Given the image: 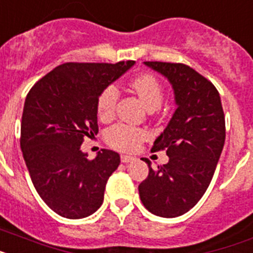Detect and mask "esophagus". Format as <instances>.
Wrapping results in <instances>:
<instances>
[{"mask_svg":"<svg viewBox=\"0 0 253 253\" xmlns=\"http://www.w3.org/2000/svg\"><path fill=\"white\" fill-rule=\"evenodd\" d=\"M135 157H131V156H121V161H122L123 163H128V162H132V161H135Z\"/></svg>","mask_w":253,"mask_h":253,"instance_id":"esophagus-1","label":"esophagus"}]
</instances>
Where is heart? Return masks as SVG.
<instances>
[{
  "instance_id": "b5f03b06",
  "label": "heart",
  "mask_w": 253,
  "mask_h": 253,
  "mask_svg": "<svg viewBox=\"0 0 253 253\" xmlns=\"http://www.w3.org/2000/svg\"><path fill=\"white\" fill-rule=\"evenodd\" d=\"M131 87L146 109L156 110L161 107L163 100V88L154 76L143 74L131 82ZM118 94V88L114 84H109L104 88L97 99V114L100 118L105 120L113 116ZM144 139L145 131L126 125H114L107 132L108 143L120 150H133Z\"/></svg>"
}]
</instances>
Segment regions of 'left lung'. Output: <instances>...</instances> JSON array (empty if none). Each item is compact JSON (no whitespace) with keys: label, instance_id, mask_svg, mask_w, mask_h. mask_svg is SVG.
<instances>
[{"label":"left lung","instance_id":"8db88e82","mask_svg":"<svg viewBox=\"0 0 253 253\" xmlns=\"http://www.w3.org/2000/svg\"><path fill=\"white\" fill-rule=\"evenodd\" d=\"M172 86L176 110L152 152L166 149L169 162L139 185L145 209L161 217H177L203 197L225 143V118L216 87L185 64L144 61Z\"/></svg>","mask_w":253,"mask_h":253}]
</instances>
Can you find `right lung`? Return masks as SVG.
<instances>
[{"label":"right lung","mask_w":253,"mask_h":253,"mask_svg":"<svg viewBox=\"0 0 253 253\" xmlns=\"http://www.w3.org/2000/svg\"><path fill=\"white\" fill-rule=\"evenodd\" d=\"M135 61L65 63L38 81L25 97L20 148L36 190L58 215L82 218L103 205L109 176L120 166L114 150L94 159L81 150L99 131L97 99Z\"/></svg>","instance_id":"right-lung-1"}]
</instances>
